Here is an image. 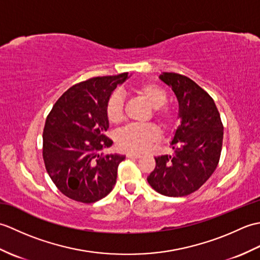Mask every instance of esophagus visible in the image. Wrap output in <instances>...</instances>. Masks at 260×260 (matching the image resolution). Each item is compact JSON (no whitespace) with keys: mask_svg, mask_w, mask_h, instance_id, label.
<instances>
[{"mask_svg":"<svg viewBox=\"0 0 260 260\" xmlns=\"http://www.w3.org/2000/svg\"><path fill=\"white\" fill-rule=\"evenodd\" d=\"M126 156H127V157H129V158H140V157H141L140 154L132 153V152H128V153H127V154H126Z\"/></svg>","mask_w":260,"mask_h":260,"instance_id":"34e87169","label":"esophagus"}]
</instances>
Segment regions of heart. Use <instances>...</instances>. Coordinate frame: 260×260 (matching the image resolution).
Instances as JSON below:
<instances>
[{"label":"heart","mask_w":260,"mask_h":260,"mask_svg":"<svg viewBox=\"0 0 260 260\" xmlns=\"http://www.w3.org/2000/svg\"><path fill=\"white\" fill-rule=\"evenodd\" d=\"M137 96L152 106V116L164 128H170L175 124L174 108L167 103L168 92L156 82L145 81L133 87ZM105 113L110 124H120L125 118L124 99L119 93H112L107 99ZM158 140V131L152 124H133L118 132L116 141L121 150L132 153L146 151L154 142Z\"/></svg>","instance_id":"b5f03b06"}]
</instances>
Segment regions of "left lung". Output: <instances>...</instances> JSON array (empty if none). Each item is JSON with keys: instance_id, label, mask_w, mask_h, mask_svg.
Listing matches in <instances>:
<instances>
[{"instance_id": "obj_1", "label": "left lung", "mask_w": 260, "mask_h": 260, "mask_svg": "<svg viewBox=\"0 0 260 260\" xmlns=\"http://www.w3.org/2000/svg\"><path fill=\"white\" fill-rule=\"evenodd\" d=\"M159 78L178 98L181 125L172 141L174 154L155 157V169L147 181L163 196H189L200 189L218 167L223 125L212 97L189 77L163 73Z\"/></svg>"}]
</instances>
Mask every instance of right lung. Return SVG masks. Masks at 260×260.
Listing matches in <instances>:
<instances>
[{
  "instance_id": "add662e5",
  "label": "right lung",
  "mask_w": 260,
  "mask_h": 260,
  "mask_svg": "<svg viewBox=\"0 0 260 260\" xmlns=\"http://www.w3.org/2000/svg\"><path fill=\"white\" fill-rule=\"evenodd\" d=\"M128 74L95 77L64 91L47 116L42 156L59 191L71 200L92 203L113 190L125 155L99 154L113 141L105 135L108 97Z\"/></svg>"
}]
</instances>
